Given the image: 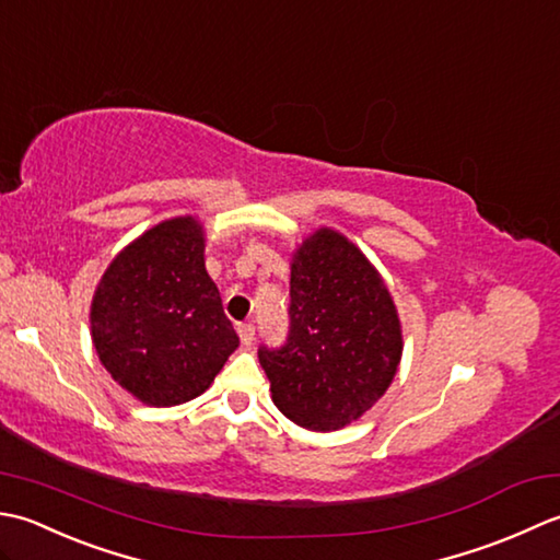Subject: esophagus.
I'll list each match as a JSON object with an SVG mask.
<instances>
[{
  "mask_svg": "<svg viewBox=\"0 0 560 560\" xmlns=\"http://www.w3.org/2000/svg\"><path fill=\"white\" fill-rule=\"evenodd\" d=\"M236 334H238V338H242L244 346H250V343H254L256 328H254V324H238L236 326Z\"/></svg>",
  "mask_w": 560,
  "mask_h": 560,
  "instance_id": "obj_1",
  "label": "esophagus"
}]
</instances>
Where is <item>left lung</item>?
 Segmentation results:
<instances>
[{"label": "left lung", "mask_w": 560, "mask_h": 560, "mask_svg": "<svg viewBox=\"0 0 560 560\" xmlns=\"http://www.w3.org/2000/svg\"><path fill=\"white\" fill-rule=\"evenodd\" d=\"M290 336L258 350L272 404L314 432L350 425L389 389L404 355L401 318L370 258L330 226L294 248Z\"/></svg>", "instance_id": "8db88e82"}]
</instances>
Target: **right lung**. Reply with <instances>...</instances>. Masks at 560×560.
Wrapping results in <instances>:
<instances>
[{
	"mask_svg": "<svg viewBox=\"0 0 560 560\" xmlns=\"http://www.w3.org/2000/svg\"><path fill=\"white\" fill-rule=\"evenodd\" d=\"M89 322L108 374L156 408L210 389L238 348L220 290L205 270L202 222L192 214L154 224L110 260Z\"/></svg>",
	"mask_w": 560,
	"mask_h": 560,
	"instance_id": "1",
	"label": "right lung"
}]
</instances>
